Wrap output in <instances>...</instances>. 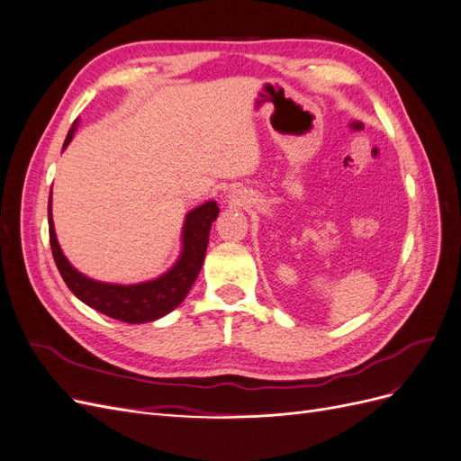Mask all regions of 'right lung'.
Instances as JSON below:
<instances>
[{
    "label": "right lung",
    "mask_w": 461,
    "mask_h": 461,
    "mask_svg": "<svg viewBox=\"0 0 461 461\" xmlns=\"http://www.w3.org/2000/svg\"><path fill=\"white\" fill-rule=\"evenodd\" d=\"M77 127L78 121H75L71 131H68L63 149L71 144ZM217 215L219 207L215 200H209L198 207H194L185 217L183 236H180L183 249H180V256L171 269H167L158 278H151V281L146 283L113 285L94 281V278L75 269L71 261L65 258L58 242V236H55L50 192L48 222L51 254L65 285L80 302H85L95 312H100L111 319L124 321V323H149V321H156L167 313H171L186 298L203 265L209 230H212V222L217 219Z\"/></svg>",
    "instance_id": "1"
}]
</instances>
